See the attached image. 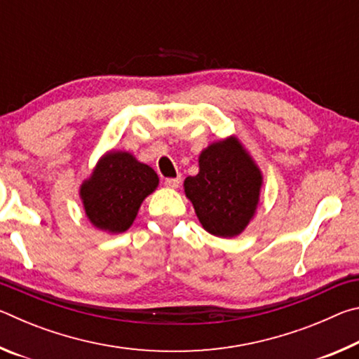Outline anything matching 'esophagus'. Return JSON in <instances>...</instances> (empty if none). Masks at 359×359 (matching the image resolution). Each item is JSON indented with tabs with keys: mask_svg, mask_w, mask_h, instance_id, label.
<instances>
[{
	"mask_svg": "<svg viewBox=\"0 0 359 359\" xmlns=\"http://www.w3.org/2000/svg\"><path fill=\"white\" fill-rule=\"evenodd\" d=\"M180 177H169V179H165V185L168 188H177L180 185Z\"/></svg>",
	"mask_w": 359,
	"mask_h": 359,
	"instance_id": "1",
	"label": "esophagus"
}]
</instances>
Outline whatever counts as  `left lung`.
<instances>
[{
  "mask_svg": "<svg viewBox=\"0 0 359 359\" xmlns=\"http://www.w3.org/2000/svg\"><path fill=\"white\" fill-rule=\"evenodd\" d=\"M263 175L236 137L210 144L199 155V172L184 182L203 228L218 238H234L252 220Z\"/></svg>",
  "mask_w": 359,
  "mask_h": 359,
  "instance_id": "8db88e82",
  "label": "left lung"
}]
</instances>
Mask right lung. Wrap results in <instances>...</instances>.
Segmentation results:
<instances>
[{"instance_id": "add662e5", "label": "right lung", "mask_w": 359, "mask_h": 359, "mask_svg": "<svg viewBox=\"0 0 359 359\" xmlns=\"http://www.w3.org/2000/svg\"><path fill=\"white\" fill-rule=\"evenodd\" d=\"M158 187V175L128 151H109L81 187L85 214L96 228L118 234L128 229L137 210Z\"/></svg>"}]
</instances>
